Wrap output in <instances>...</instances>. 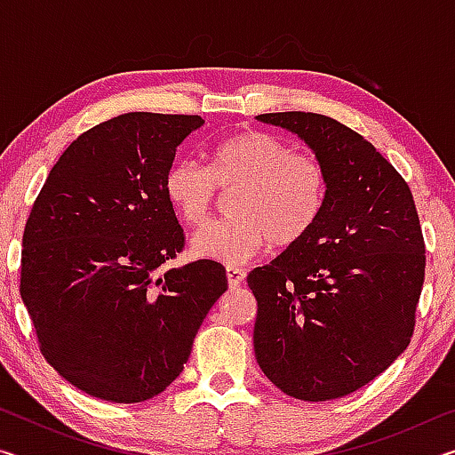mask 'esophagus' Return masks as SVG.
<instances>
[{
    "label": "esophagus",
    "instance_id": "1",
    "mask_svg": "<svg viewBox=\"0 0 455 455\" xmlns=\"http://www.w3.org/2000/svg\"><path fill=\"white\" fill-rule=\"evenodd\" d=\"M244 276H246V273L243 271V268H238V267H227V279H228V287H230V289L241 287V284L244 283Z\"/></svg>",
    "mask_w": 455,
    "mask_h": 455
}]
</instances>
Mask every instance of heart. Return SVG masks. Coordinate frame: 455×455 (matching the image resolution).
Returning <instances> with one entry per match:
<instances>
[{"label":"heart","instance_id":"1","mask_svg":"<svg viewBox=\"0 0 455 455\" xmlns=\"http://www.w3.org/2000/svg\"><path fill=\"white\" fill-rule=\"evenodd\" d=\"M235 190L228 200L233 219L212 222L190 238L198 259L241 265L265 246L297 244L319 220L327 196V174L311 154L295 152L283 138L244 130L214 146L211 171L196 160L168 168L164 192L187 225H203L217 190Z\"/></svg>","mask_w":455,"mask_h":455}]
</instances>
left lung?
<instances>
[{
  "label": "left lung",
  "instance_id": "1",
  "mask_svg": "<svg viewBox=\"0 0 455 455\" xmlns=\"http://www.w3.org/2000/svg\"><path fill=\"white\" fill-rule=\"evenodd\" d=\"M257 120L297 134L327 174L311 233L246 276L259 307V367L303 402L349 395L394 363L413 335L426 246L411 190L341 122L313 112Z\"/></svg>",
  "mask_w": 455,
  "mask_h": 455
}]
</instances>
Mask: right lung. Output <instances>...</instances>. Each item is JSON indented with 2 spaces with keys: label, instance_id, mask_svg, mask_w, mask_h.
<instances>
[{
  "label": "right lung",
  "instance_id": "obj_1",
  "mask_svg": "<svg viewBox=\"0 0 455 455\" xmlns=\"http://www.w3.org/2000/svg\"><path fill=\"white\" fill-rule=\"evenodd\" d=\"M204 124L128 112L76 138L29 212L21 301L48 363L88 395L138 403L180 375L227 291L225 267H163L184 235L164 192L176 148Z\"/></svg>",
  "mask_w": 455,
  "mask_h": 455
}]
</instances>
